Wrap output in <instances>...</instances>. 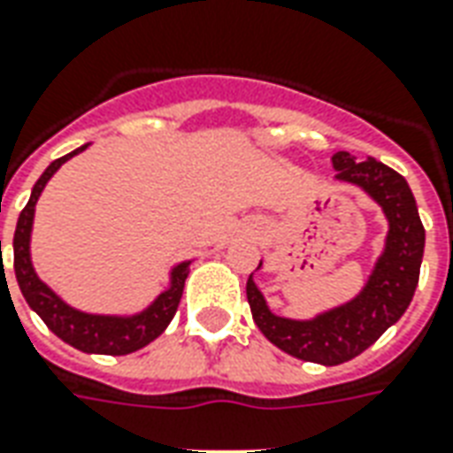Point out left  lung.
Here are the masks:
<instances>
[{
	"instance_id": "left-lung-1",
	"label": "left lung",
	"mask_w": 453,
	"mask_h": 453,
	"mask_svg": "<svg viewBox=\"0 0 453 453\" xmlns=\"http://www.w3.org/2000/svg\"><path fill=\"white\" fill-rule=\"evenodd\" d=\"M331 164L336 172L334 181L360 188L388 223L380 255L360 292L309 319H292L272 311L255 284V274L248 280L250 311L265 338L294 358L321 365L356 358L400 321L412 302L425 255V227L417 201L400 173L372 157L358 164L348 151H336ZM257 270H262V259Z\"/></svg>"
}]
</instances>
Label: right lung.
Wrapping results in <instances>:
<instances>
[{"label": "right lung", "instance_id": "right-lung-1", "mask_svg": "<svg viewBox=\"0 0 453 453\" xmlns=\"http://www.w3.org/2000/svg\"><path fill=\"white\" fill-rule=\"evenodd\" d=\"M90 144H83L61 159L50 161L41 179L34 183L28 203L24 205L21 216L17 220V233H14V272H17L19 289L31 306V311L41 316V321L49 326L56 336L65 341L68 346L78 348L83 353H103V356H127L139 348L150 346L154 338H159L166 326L172 324L173 314L181 302L183 284L191 272L194 259L176 262L169 270L166 287L151 299L144 309L129 311V314H93L75 309L73 303L56 294L46 281L41 280L39 272L31 259V233H34V216H36V203L46 188V183L53 179V173L61 169L63 164L73 157H78ZM2 245V242H0Z\"/></svg>", "mask_w": 453, "mask_h": 453}]
</instances>
